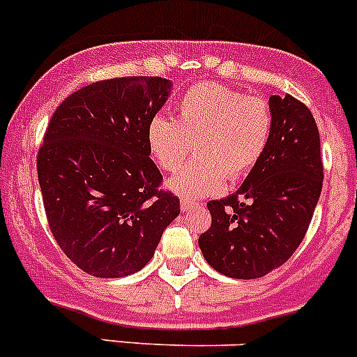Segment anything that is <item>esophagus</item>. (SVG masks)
<instances>
[{"label": "esophagus", "mask_w": 357, "mask_h": 357, "mask_svg": "<svg viewBox=\"0 0 357 357\" xmlns=\"http://www.w3.org/2000/svg\"><path fill=\"white\" fill-rule=\"evenodd\" d=\"M195 207H198V202L189 200V198H182V200H181L182 213H189V211H193Z\"/></svg>", "instance_id": "esophagus-1"}]
</instances>
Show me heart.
Here are the masks:
<instances>
[{"mask_svg": "<svg viewBox=\"0 0 357 357\" xmlns=\"http://www.w3.org/2000/svg\"><path fill=\"white\" fill-rule=\"evenodd\" d=\"M272 107L220 84L189 87L176 107V119L155 116L146 141L159 168L176 173L195 144L197 159L169 182L185 198L220 193L227 182L252 172L272 139Z\"/></svg>", "mask_w": 357, "mask_h": 357, "instance_id": "heart-1", "label": "heart"}]
</instances>
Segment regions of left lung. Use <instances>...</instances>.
Returning a JSON list of instances; mask_svg holds the SVG:
<instances>
[{
	"mask_svg": "<svg viewBox=\"0 0 357 357\" xmlns=\"http://www.w3.org/2000/svg\"><path fill=\"white\" fill-rule=\"evenodd\" d=\"M272 139L241 188L207 204L209 229L198 245L207 263L232 279H257L284 264L304 239L321 193L320 135L311 110L272 96Z\"/></svg>",
	"mask_w": 357,
	"mask_h": 357,
	"instance_id": "left-lung-1",
	"label": "left lung"
}]
</instances>
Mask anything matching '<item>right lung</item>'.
<instances>
[{
    "instance_id": "1",
    "label": "right lung",
    "mask_w": 357,
    "mask_h": 357,
    "mask_svg": "<svg viewBox=\"0 0 357 357\" xmlns=\"http://www.w3.org/2000/svg\"><path fill=\"white\" fill-rule=\"evenodd\" d=\"M169 89L160 77L100 80L69 94L50 119L37 153L44 211L59 247L89 275L139 272L181 214L146 141Z\"/></svg>"
}]
</instances>
